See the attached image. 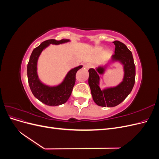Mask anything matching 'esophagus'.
I'll return each instance as SVG.
<instances>
[{"label":"esophagus","instance_id":"esophagus-1","mask_svg":"<svg viewBox=\"0 0 159 159\" xmlns=\"http://www.w3.org/2000/svg\"><path fill=\"white\" fill-rule=\"evenodd\" d=\"M91 66V64H90L89 63H87V64H85L84 65V68H86V69H89Z\"/></svg>","mask_w":159,"mask_h":159}]
</instances>
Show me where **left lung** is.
I'll return each mask as SVG.
<instances>
[{
  "instance_id": "1",
  "label": "left lung",
  "mask_w": 159,
  "mask_h": 159,
  "mask_svg": "<svg viewBox=\"0 0 159 159\" xmlns=\"http://www.w3.org/2000/svg\"><path fill=\"white\" fill-rule=\"evenodd\" d=\"M115 46L113 60H120L124 64L125 77L121 84L113 88L101 90L99 86V74H103L104 69L99 68L97 71L89 70L88 83L95 103L102 107H115L121 103L131 93L135 81V65L132 52L121 42H113Z\"/></svg>"
}]
</instances>
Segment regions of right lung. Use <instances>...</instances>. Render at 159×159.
Returning <instances> with one entry per match:
<instances>
[{
	"label": "right lung",
	"mask_w": 159,
	"mask_h": 159,
	"mask_svg": "<svg viewBox=\"0 0 159 159\" xmlns=\"http://www.w3.org/2000/svg\"><path fill=\"white\" fill-rule=\"evenodd\" d=\"M69 40L61 39L56 40L50 39L43 42L32 51L27 66L28 81L33 95L41 102L50 106H56L64 104L69 99L75 83L77 71L82 68V66L72 69L66 75L63 83L57 87H48L42 84L38 80L37 75V61L42 51L50 44H59L68 42Z\"/></svg>",
	"instance_id": "add662e5"
}]
</instances>
